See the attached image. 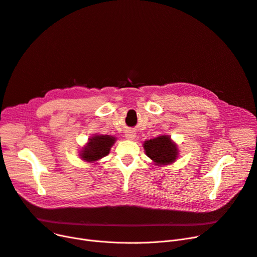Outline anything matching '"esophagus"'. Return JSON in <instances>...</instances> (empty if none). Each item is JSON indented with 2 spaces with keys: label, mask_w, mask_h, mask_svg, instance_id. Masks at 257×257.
I'll return each instance as SVG.
<instances>
[{
  "label": "esophagus",
  "mask_w": 257,
  "mask_h": 257,
  "mask_svg": "<svg viewBox=\"0 0 257 257\" xmlns=\"http://www.w3.org/2000/svg\"><path fill=\"white\" fill-rule=\"evenodd\" d=\"M125 137H126V139H128V140H133L134 138H135V134H134V133L131 132V131H128V132H126V134H125Z\"/></svg>",
  "instance_id": "esophagus-1"
}]
</instances>
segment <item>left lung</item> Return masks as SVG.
Returning <instances> with one entry per match:
<instances>
[{
    "label": "left lung",
    "instance_id": "1",
    "mask_svg": "<svg viewBox=\"0 0 257 257\" xmlns=\"http://www.w3.org/2000/svg\"><path fill=\"white\" fill-rule=\"evenodd\" d=\"M145 154L157 164H169L178 157L177 146L168 136H160L144 142Z\"/></svg>",
    "mask_w": 257,
    "mask_h": 257
}]
</instances>
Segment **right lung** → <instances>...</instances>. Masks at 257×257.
I'll return each instance as SVG.
<instances>
[{
  "label": "right lung",
  "mask_w": 257,
  "mask_h": 257,
  "mask_svg": "<svg viewBox=\"0 0 257 257\" xmlns=\"http://www.w3.org/2000/svg\"><path fill=\"white\" fill-rule=\"evenodd\" d=\"M115 141L116 139L114 137L107 135H98L92 137L88 145L85 146L80 154L81 159L88 162L99 160V159L105 157L109 153V149H111V146L114 144Z\"/></svg>",
  "instance_id": "add662e5"
}]
</instances>
